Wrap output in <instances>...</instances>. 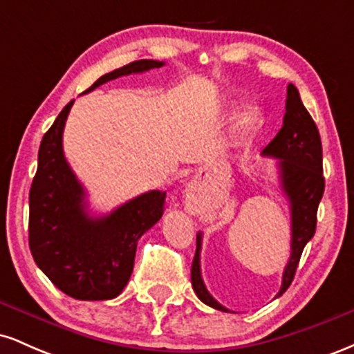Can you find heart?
<instances>
[{"instance_id":"obj_1","label":"heart","mask_w":354,"mask_h":354,"mask_svg":"<svg viewBox=\"0 0 354 354\" xmlns=\"http://www.w3.org/2000/svg\"><path fill=\"white\" fill-rule=\"evenodd\" d=\"M259 121V111L256 108H246L241 115L238 116L236 124H234V136L241 138L250 133Z\"/></svg>"}]
</instances>
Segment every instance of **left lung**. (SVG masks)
Masks as SVG:
<instances>
[{
	"label": "left lung",
	"mask_w": 354,
	"mask_h": 354,
	"mask_svg": "<svg viewBox=\"0 0 354 354\" xmlns=\"http://www.w3.org/2000/svg\"><path fill=\"white\" fill-rule=\"evenodd\" d=\"M263 156L276 158L279 169V180L284 194L290 200L291 209V256L283 273L279 288L281 296L293 281L299 258L316 231V213L324 191L323 178V148L319 131L308 109L304 108L295 84L288 86L286 113L283 118V128L263 149ZM201 233L196 236V254L191 266V284L198 298L214 310L230 313L228 308L219 304L206 290L201 278Z\"/></svg>",
	"instance_id": "left-lung-1"
}]
</instances>
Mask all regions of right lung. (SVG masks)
Here are the masks:
<instances>
[{"mask_svg":"<svg viewBox=\"0 0 354 354\" xmlns=\"http://www.w3.org/2000/svg\"><path fill=\"white\" fill-rule=\"evenodd\" d=\"M140 59L106 73L103 83L163 66ZM75 100L44 133L30 189V250L39 270L64 295L83 301L116 298L129 281L138 239L163 216L166 191H148L106 216H89L83 185L63 153V129Z\"/></svg>","mask_w":354,"mask_h":354,"instance_id":"add662e5","label":"right lung"}]
</instances>
